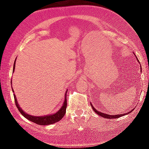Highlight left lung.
Here are the masks:
<instances>
[{
  "label": "left lung",
  "instance_id": "8db88e82",
  "mask_svg": "<svg viewBox=\"0 0 149 149\" xmlns=\"http://www.w3.org/2000/svg\"><path fill=\"white\" fill-rule=\"evenodd\" d=\"M137 61L138 62H139L138 60V58H137ZM91 107L93 108V110H94V112H96L97 113V114H98V115H99V116H100L101 117H103V118H108V119H112V118H120V117H122V116H125V115H127V114H129V113H130L131 112H132V111L133 110H133H132L130 111V112H127V113H125V114H118V115H109V114H104V113H102V112H100L99 111V112H98V111L95 109V108L93 107V106L91 104Z\"/></svg>",
  "mask_w": 149,
  "mask_h": 149
}]
</instances>
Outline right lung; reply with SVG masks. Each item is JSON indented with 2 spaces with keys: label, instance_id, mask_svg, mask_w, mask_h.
Masks as SVG:
<instances>
[{
  "label": "right lung",
  "instance_id": "right-lung-1",
  "mask_svg": "<svg viewBox=\"0 0 149 149\" xmlns=\"http://www.w3.org/2000/svg\"><path fill=\"white\" fill-rule=\"evenodd\" d=\"M15 64H16V61H14V67H13V72L15 69ZM12 91L14 92V89H12ZM67 93V91H66ZM66 94L65 95V100L64 102L63 103V105L62 108L58 111L56 113H55L54 114L52 115H48V116H42L39 117V116H31L28 114H27L24 112V110H22V108L19 107L18 103L17 102L16 98L15 95H14V101L15 104L16 105V107L17 109L20 112V113L24 116L27 118V120H29L32 122H34L37 124L39 125H50L52 124V123H54L57 122H59V121L62 119V118L64 117L65 115V110H66V107H67V100H66Z\"/></svg>",
  "mask_w": 149,
  "mask_h": 149
}]
</instances>
